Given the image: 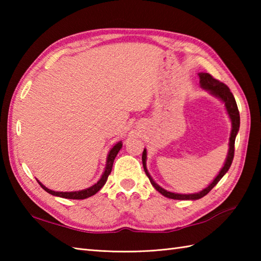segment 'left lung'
I'll list each match as a JSON object with an SVG mask.
<instances>
[{
    "mask_svg": "<svg viewBox=\"0 0 261 261\" xmlns=\"http://www.w3.org/2000/svg\"><path fill=\"white\" fill-rule=\"evenodd\" d=\"M199 83H201V86L203 88H205V90H207L211 94H213V95L218 96L219 98L222 99V101L225 104L226 111H228V113H229V116H230L231 122H232V130H231V137H230V143H229L230 148H229L228 158H226V162L223 166V168L221 169L219 175L216 176V178L212 181V184L208 185V187H206L202 192L196 193V194H188V195H182V194H175V193H171V192H167L153 181V179L151 178V176L149 175L148 170H147V166H146L147 151L145 149V150H143V152H142V165H143V169H145V173L148 176V178H149V180H150L152 186L156 188V190L160 194H163L164 196L169 197V198H174V199H198V198L205 196L216 184H218L220 179L225 175L226 171L229 170L230 166L232 164V160H233V157H234V141H236V137H237L238 131H239V127H240V114H239V110H238V105H237L233 94L230 92V88L226 86L224 83L214 79V77L212 75H210L208 73H201V74H199Z\"/></svg>",
    "mask_w": 261,
    "mask_h": 261,
    "instance_id": "1",
    "label": "left lung"
}]
</instances>
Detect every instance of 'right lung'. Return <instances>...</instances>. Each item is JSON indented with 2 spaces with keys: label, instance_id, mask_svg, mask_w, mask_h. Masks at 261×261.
<instances>
[{
  "label": "right lung",
  "instance_id": "obj_1",
  "mask_svg": "<svg viewBox=\"0 0 261 261\" xmlns=\"http://www.w3.org/2000/svg\"><path fill=\"white\" fill-rule=\"evenodd\" d=\"M122 147V143L121 141L119 143H116V145L111 149V151L109 152V156H108V160H107V167H105L104 170V174L102 175L101 179H99L95 185H93L90 188H86V190H83V191H79V192H55L49 190L46 186H43L40 181L39 182V185H40L43 190L46 192H48L49 194H51V195L55 196H59V197H64V198H70V199H84L87 198L90 196L95 195V194L101 190V188L104 186L105 182L108 180V177L111 174V170H112L113 167V163H114V159L116 157V154L120 151V149Z\"/></svg>",
  "mask_w": 261,
  "mask_h": 261
}]
</instances>
